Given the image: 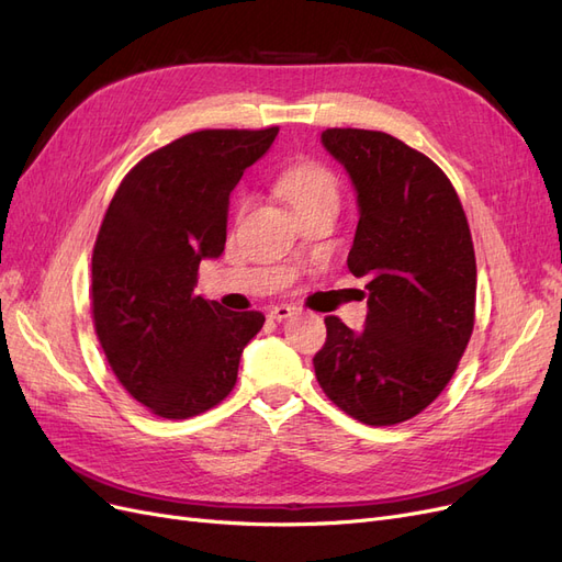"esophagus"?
I'll return each mask as SVG.
<instances>
[{
    "label": "esophagus",
    "mask_w": 562,
    "mask_h": 562,
    "mask_svg": "<svg viewBox=\"0 0 562 562\" xmlns=\"http://www.w3.org/2000/svg\"><path fill=\"white\" fill-rule=\"evenodd\" d=\"M293 314H297V310L291 307V304H277V307L269 310V318L271 321H283V318L293 316Z\"/></svg>",
    "instance_id": "obj_1"
}]
</instances>
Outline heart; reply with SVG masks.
I'll return each instance as SVG.
<instances>
[{
  "label": "heart",
  "instance_id": "b5f03b06",
  "mask_svg": "<svg viewBox=\"0 0 562 562\" xmlns=\"http://www.w3.org/2000/svg\"><path fill=\"white\" fill-rule=\"evenodd\" d=\"M277 187L283 194V199L291 203L293 211L316 206V203L337 206V199H339L337 178L328 171L326 166L314 164V161L285 168L277 180Z\"/></svg>",
  "mask_w": 562,
  "mask_h": 562
}]
</instances>
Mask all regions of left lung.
Returning a JSON list of instances; mask_svg holds the SVG:
<instances>
[{"label":"left lung","instance_id":"obj_1","mask_svg":"<svg viewBox=\"0 0 562 562\" xmlns=\"http://www.w3.org/2000/svg\"><path fill=\"white\" fill-rule=\"evenodd\" d=\"M328 155L353 184L349 271L366 279V328L337 316L314 356L326 396L372 427L419 415L454 375L475 312V255L462 203L422 151L382 131L328 128Z\"/></svg>","mask_w":562,"mask_h":562}]
</instances>
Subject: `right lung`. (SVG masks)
Wrapping results in <instances>:
<instances>
[{"label":"right lung","instance_id":"right-lung-1","mask_svg":"<svg viewBox=\"0 0 562 562\" xmlns=\"http://www.w3.org/2000/svg\"><path fill=\"white\" fill-rule=\"evenodd\" d=\"M279 128L196 131L151 151L119 184L91 262L93 323L128 394L187 419L236 384L260 312H227L194 295L201 260L227 241L229 194Z\"/></svg>","mask_w":562,"mask_h":562}]
</instances>
